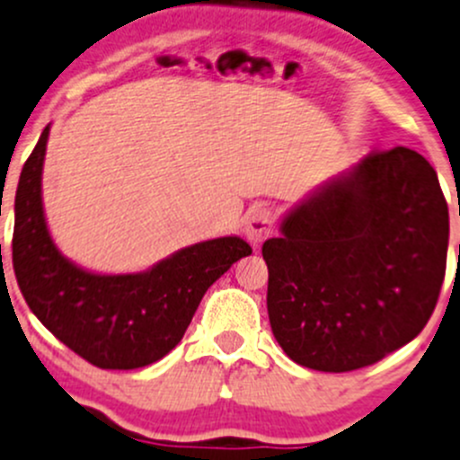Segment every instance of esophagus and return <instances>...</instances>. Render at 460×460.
Here are the masks:
<instances>
[{
	"mask_svg": "<svg viewBox=\"0 0 460 460\" xmlns=\"http://www.w3.org/2000/svg\"><path fill=\"white\" fill-rule=\"evenodd\" d=\"M273 234V216L264 207H255L249 211L244 225V235L253 246H260L269 235Z\"/></svg>",
	"mask_w": 460,
	"mask_h": 460,
	"instance_id": "34e87169",
	"label": "esophagus"
}]
</instances>
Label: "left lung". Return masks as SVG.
Instances as JSON below:
<instances>
[{
  "label": "left lung",
  "mask_w": 460,
  "mask_h": 460,
  "mask_svg": "<svg viewBox=\"0 0 460 460\" xmlns=\"http://www.w3.org/2000/svg\"><path fill=\"white\" fill-rule=\"evenodd\" d=\"M447 240L432 165L408 147L368 154L293 207L262 244L275 340L322 372L384 359L432 315Z\"/></svg>",
  "instance_id": "8db88e82"
}]
</instances>
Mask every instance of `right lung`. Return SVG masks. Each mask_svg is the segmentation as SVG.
Here are the masks:
<instances>
[{"instance_id":"add662e5","label":"right lung","mask_w":460,"mask_h":460,"mask_svg":"<svg viewBox=\"0 0 460 460\" xmlns=\"http://www.w3.org/2000/svg\"><path fill=\"white\" fill-rule=\"evenodd\" d=\"M50 125L22 169L14 196L13 267L23 299L59 341L103 370H134L178 346L202 295L251 246L238 235L176 251L141 273L103 275L67 260L41 198Z\"/></svg>"}]
</instances>
